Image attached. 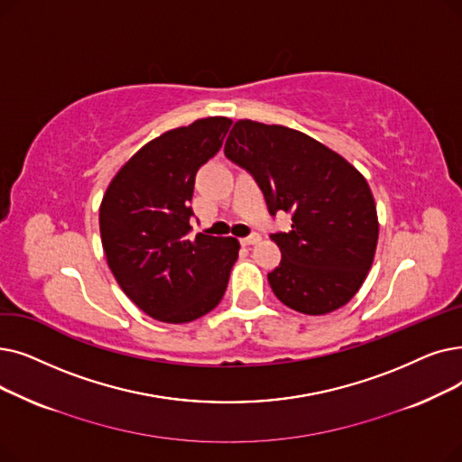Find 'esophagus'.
<instances>
[{
	"label": "esophagus",
	"instance_id": "esophagus-1",
	"mask_svg": "<svg viewBox=\"0 0 462 462\" xmlns=\"http://www.w3.org/2000/svg\"><path fill=\"white\" fill-rule=\"evenodd\" d=\"M259 240H261V236H259L257 233H252V235H248V236L243 238V245H245V246H252V245H257Z\"/></svg>",
	"mask_w": 462,
	"mask_h": 462
}]
</instances>
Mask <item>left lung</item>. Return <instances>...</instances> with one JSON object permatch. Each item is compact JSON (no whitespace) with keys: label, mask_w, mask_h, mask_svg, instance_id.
Instances as JSON below:
<instances>
[{"label":"left lung","mask_w":462,"mask_h":462,"mask_svg":"<svg viewBox=\"0 0 462 462\" xmlns=\"http://www.w3.org/2000/svg\"><path fill=\"white\" fill-rule=\"evenodd\" d=\"M226 156L259 184L269 212H291V231L271 238L282 252L269 273L290 309L323 316L363 285L378 245L376 203L363 174L340 153L285 125L235 122Z\"/></svg>","instance_id":"1"}]
</instances>
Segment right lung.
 <instances>
[{
	"mask_svg": "<svg viewBox=\"0 0 462 462\" xmlns=\"http://www.w3.org/2000/svg\"><path fill=\"white\" fill-rule=\"evenodd\" d=\"M226 116L195 120L146 143L99 207L101 245L122 291L150 318L188 323L222 300L238 257L233 236H191L195 174L222 148Z\"/></svg>",
	"mask_w": 462,
	"mask_h": 462,
	"instance_id": "1",
	"label": "right lung"
}]
</instances>
